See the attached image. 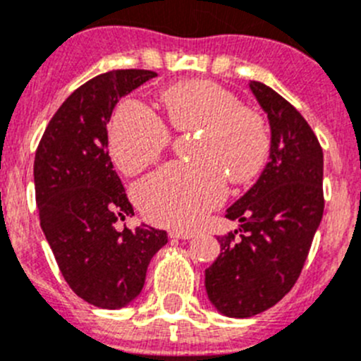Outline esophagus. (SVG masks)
Returning a JSON list of instances; mask_svg holds the SVG:
<instances>
[{"label":"esophagus","mask_w":361,"mask_h":361,"mask_svg":"<svg viewBox=\"0 0 361 361\" xmlns=\"http://www.w3.org/2000/svg\"><path fill=\"white\" fill-rule=\"evenodd\" d=\"M193 235V232H188V230H170V238L173 239H191Z\"/></svg>","instance_id":"34e87169"}]
</instances>
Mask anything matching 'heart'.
Wrapping results in <instances>:
<instances>
[{
	"mask_svg": "<svg viewBox=\"0 0 361 361\" xmlns=\"http://www.w3.org/2000/svg\"><path fill=\"white\" fill-rule=\"evenodd\" d=\"M161 102L175 131L197 133V163L166 164L143 178L135 197L150 221L188 228L221 204L226 178L248 184L259 177L271 152L269 127L234 92L209 80L171 85L161 92ZM170 142L168 126L145 104L126 101L116 108L109 123V154L123 173L145 170Z\"/></svg>",
	"mask_w": 361,
	"mask_h": 361,
	"instance_id": "b5f03b06",
	"label": "heart"
}]
</instances>
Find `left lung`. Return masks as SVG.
Here are the masks:
<instances>
[{"label": "left lung", "instance_id": "left-lung-1", "mask_svg": "<svg viewBox=\"0 0 361 361\" xmlns=\"http://www.w3.org/2000/svg\"><path fill=\"white\" fill-rule=\"evenodd\" d=\"M250 88L271 126L269 163L252 190L226 209L238 230L218 238L221 252L205 269L211 303L228 317H252L294 287L324 211L322 149L307 120L273 88Z\"/></svg>", "mask_w": 361, "mask_h": 361}]
</instances>
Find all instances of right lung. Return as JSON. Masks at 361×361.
I'll return each instance as SVG.
<instances>
[{"label":"right lung","instance_id":"obj_1","mask_svg":"<svg viewBox=\"0 0 361 361\" xmlns=\"http://www.w3.org/2000/svg\"><path fill=\"white\" fill-rule=\"evenodd\" d=\"M156 75L142 68L95 75L65 99L37 147L40 226L68 287L99 308L131 303L149 262L168 243L166 232L152 226L116 228L135 209L108 152L115 104Z\"/></svg>","mask_w":361,"mask_h":361}]
</instances>
